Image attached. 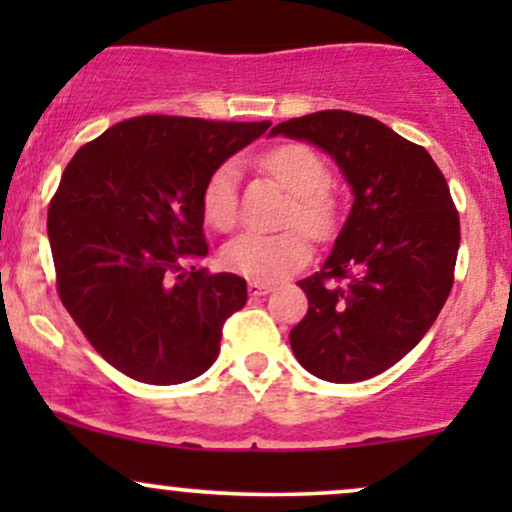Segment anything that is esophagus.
Wrapping results in <instances>:
<instances>
[{"mask_svg": "<svg viewBox=\"0 0 512 512\" xmlns=\"http://www.w3.org/2000/svg\"><path fill=\"white\" fill-rule=\"evenodd\" d=\"M250 296H267L272 291V284H262V281H250L248 284Z\"/></svg>", "mask_w": 512, "mask_h": 512, "instance_id": "esophagus-1", "label": "esophagus"}]
</instances>
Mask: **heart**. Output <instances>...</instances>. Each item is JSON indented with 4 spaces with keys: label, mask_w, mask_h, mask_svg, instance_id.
<instances>
[{
    "label": "heart",
    "mask_w": 512,
    "mask_h": 512,
    "mask_svg": "<svg viewBox=\"0 0 512 512\" xmlns=\"http://www.w3.org/2000/svg\"><path fill=\"white\" fill-rule=\"evenodd\" d=\"M262 168L279 180L293 195L286 209V226H301L313 238L330 236L337 226V199L327 190L332 182L330 168L313 146L284 142L267 149L260 158ZM204 221L216 231H231L238 221V166L223 161L209 173L202 187ZM310 260L308 238L298 228L284 233H243L233 238L221 252L228 272L245 279L279 281Z\"/></svg>",
    "instance_id": "obj_1"
}]
</instances>
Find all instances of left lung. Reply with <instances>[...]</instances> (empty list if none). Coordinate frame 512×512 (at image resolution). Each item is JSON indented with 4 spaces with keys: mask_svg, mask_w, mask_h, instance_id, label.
Masks as SVG:
<instances>
[{
    "mask_svg": "<svg viewBox=\"0 0 512 512\" xmlns=\"http://www.w3.org/2000/svg\"><path fill=\"white\" fill-rule=\"evenodd\" d=\"M272 134L332 154L356 195L332 255L298 281L308 313L293 354L330 383L373 378L421 342L450 296L460 214L448 182L424 146L368 115L322 110Z\"/></svg>",
    "mask_w": 512,
    "mask_h": 512,
    "instance_id": "1",
    "label": "left lung"
}]
</instances>
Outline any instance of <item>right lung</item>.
Wrapping results in <instances>:
<instances>
[{"label": "right lung", "mask_w": 512, "mask_h": 512, "mask_svg": "<svg viewBox=\"0 0 512 512\" xmlns=\"http://www.w3.org/2000/svg\"><path fill=\"white\" fill-rule=\"evenodd\" d=\"M269 125L139 115L67 163L48 209L57 293L120 373L178 385L216 361L248 284L195 264L209 252L199 199L211 170Z\"/></svg>", "instance_id": "right-lung-1"}]
</instances>
